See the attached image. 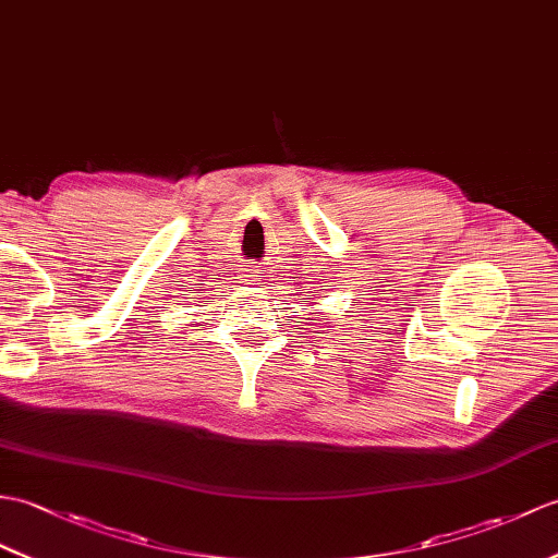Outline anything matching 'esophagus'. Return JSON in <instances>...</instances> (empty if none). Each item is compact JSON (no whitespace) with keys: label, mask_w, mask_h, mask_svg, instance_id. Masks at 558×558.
Segmentation results:
<instances>
[{"label":"esophagus","mask_w":558,"mask_h":558,"mask_svg":"<svg viewBox=\"0 0 558 558\" xmlns=\"http://www.w3.org/2000/svg\"><path fill=\"white\" fill-rule=\"evenodd\" d=\"M258 274H262V268H258V266H247V268H244V280H247V282H258V280H262V276H258Z\"/></svg>","instance_id":"34e87169"}]
</instances>
